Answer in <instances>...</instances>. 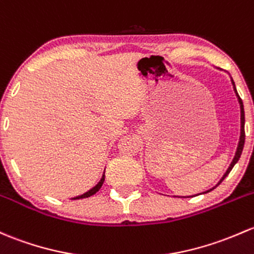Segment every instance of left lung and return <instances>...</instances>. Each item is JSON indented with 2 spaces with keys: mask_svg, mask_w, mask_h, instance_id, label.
Masks as SVG:
<instances>
[{
  "mask_svg": "<svg viewBox=\"0 0 254 254\" xmlns=\"http://www.w3.org/2000/svg\"><path fill=\"white\" fill-rule=\"evenodd\" d=\"M231 81H233V85H234V90H235V93H236V96H237V100H239V103H240V108H241V135H240V141H239V145H237L236 153H235V157H234L233 162H231L230 167L228 168V170H226V173H225V174L223 175V178L220 179V181H219V183L217 184V185H215L214 188H213V189H210V190H208V191L203 192V193H207V192H209V191L214 190V189L217 188V186L219 185V184H220L221 181H223L224 179H225L226 176L229 175V173L231 172V169H233V168H234V165L236 164L237 161H239V159H240V157H241L242 149H244V146H245V111H244V103H242V100H241V98H240L239 93H237V91H236V87H235V82H234V80L231 79Z\"/></svg>",
  "mask_w": 254,
  "mask_h": 254,
  "instance_id": "left-lung-1",
  "label": "left lung"
}]
</instances>
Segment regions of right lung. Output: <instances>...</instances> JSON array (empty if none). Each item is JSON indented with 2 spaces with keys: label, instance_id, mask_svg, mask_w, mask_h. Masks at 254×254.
Listing matches in <instances>:
<instances>
[{
  "label": "right lung",
  "instance_id": "1",
  "mask_svg": "<svg viewBox=\"0 0 254 254\" xmlns=\"http://www.w3.org/2000/svg\"><path fill=\"white\" fill-rule=\"evenodd\" d=\"M103 181H105V174L102 175V178H101V180L98 181V184L96 186H93V188L91 189V190H89L87 192H85V193H82V194H80V196H76V197H74V198H71V199H80V198H86V197H90V196H92V194H95L96 192H97L98 190H100L101 189V186L103 185Z\"/></svg>",
  "mask_w": 254,
  "mask_h": 254
}]
</instances>
